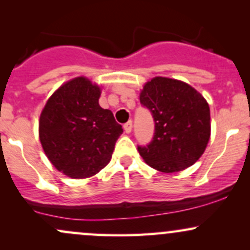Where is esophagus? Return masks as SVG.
Segmentation results:
<instances>
[{
    "label": "esophagus",
    "instance_id": "obj_1",
    "mask_svg": "<svg viewBox=\"0 0 250 250\" xmlns=\"http://www.w3.org/2000/svg\"><path fill=\"white\" fill-rule=\"evenodd\" d=\"M123 128H125V133L130 134V133H131V129H133V122H131V121L127 122L125 125H123Z\"/></svg>",
    "mask_w": 250,
    "mask_h": 250
}]
</instances>
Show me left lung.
I'll return each mask as SVG.
<instances>
[{
  "label": "left lung",
  "instance_id": "obj_1",
  "mask_svg": "<svg viewBox=\"0 0 250 250\" xmlns=\"http://www.w3.org/2000/svg\"><path fill=\"white\" fill-rule=\"evenodd\" d=\"M140 101L151 111L154 139L137 147L149 167L176 173L193 166L210 139V109L207 100L188 83L156 76L146 82Z\"/></svg>",
  "mask_w": 250,
  "mask_h": 250
}]
</instances>
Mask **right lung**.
<instances>
[{"label": "right lung", "instance_id": "right-lung-1", "mask_svg": "<svg viewBox=\"0 0 250 250\" xmlns=\"http://www.w3.org/2000/svg\"><path fill=\"white\" fill-rule=\"evenodd\" d=\"M102 89L88 77L64 82L51 94L39 120L44 154L71 179H87L110 162L122 125L99 104Z\"/></svg>", "mask_w": 250, "mask_h": 250}]
</instances>
